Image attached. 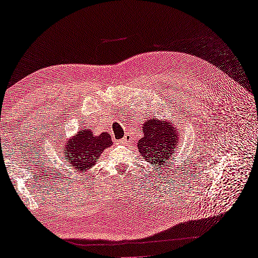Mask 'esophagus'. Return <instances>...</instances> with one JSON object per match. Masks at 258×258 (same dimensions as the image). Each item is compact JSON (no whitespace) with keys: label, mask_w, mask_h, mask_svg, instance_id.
<instances>
[{"label":"esophagus","mask_w":258,"mask_h":258,"mask_svg":"<svg viewBox=\"0 0 258 258\" xmlns=\"http://www.w3.org/2000/svg\"><path fill=\"white\" fill-rule=\"evenodd\" d=\"M128 142H130V137L129 136H124L121 140H120V143H122V144H126V143H128Z\"/></svg>","instance_id":"obj_1"}]
</instances>
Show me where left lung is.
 I'll use <instances>...</instances> for the list:
<instances>
[{"mask_svg": "<svg viewBox=\"0 0 258 258\" xmlns=\"http://www.w3.org/2000/svg\"><path fill=\"white\" fill-rule=\"evenodd\" d=\"M142 128L144 137L138 143L141 156L152 165L162 166L177 148L178 134L156 118L145 121Z\"/></svg>", "mask_w": 258, "mask_h": 258, "instance_id": "8db88e82", "label": "left lung"}]
</instances>
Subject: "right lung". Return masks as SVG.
Instances as JSON below:
<instances>
[{
  "instance_id": "add662e5",
  "label": "right lung",
  "mask_w": 258,
  "mask_h": 258,
  "mask_svg": "<svg viewBox=\"0 0 258 258\" xmlns=\"http://www.w3.org/2000/svg\"><path fill=\"white\" fill-rule=\"evenodd\" d=\"M113 144L107 132L95 136L90 129L79 132L61 150V158L71 169L85 172L93 167L104 148Z\"/></svg>"
}]
</instances>
